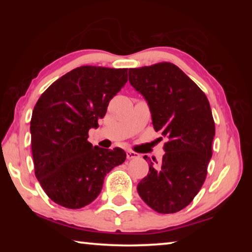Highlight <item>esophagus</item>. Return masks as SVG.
I'll use <instances>...</instances> for the list:
<instances>
[{"label":"esophagus","mask_w":252,"mask_h":252,"mask_svg":"<svg viewBox=\"0 0 252 252\" xmlns=\"http://www.w3.org/2000/svg\"><path fill=\"white\" fill-rule=\"evenodd\" d=\"M140 157V155L139 153H136V152H134V151H127L126 152V158L127 159H136V158H139Z\"/></svg>","instance_id":"obj_1"}]
</instances>
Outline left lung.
<instances>
[{
	"mask_svg": "<svg viewBox=\"0 0 252 252\" xmlns=\"http://www.w3.org/2000/svg\"><path fill=\"white\" fill-rule=\"evenodd\" d=\"M129 81L150 106L153 127L167 136L164 156L138 185V192L159 213L189 206L201 189L216 133L206 94L170 62L129 70ZM148 157H144V159Z\"/></svg>",
	"mask_w": 252,
	"mask_h": 252,
	"instance_id": "left-lung-1",
	"label": "left lung"
}]
</instances>
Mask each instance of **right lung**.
Segmentation results:
<instances>
[{"instance_id": "right-lung-1", "label": "right lung", "mask_w": 252, "mask_h": 252, "mask_svg": "<svg viewBox=\"0 0 252 252\" xmlns=\"http://www.w3.org/2000/svg\"><path fill=\"white\" fill-rule=\"evenodd\" d=\"M127 69L83 65L67 72L42 93L33 109L34 173L59 206L80 209L100 194L104 178L125 162L120 148L92 147L89 130L127 81Z\"/></svg>"}]
</instances>
